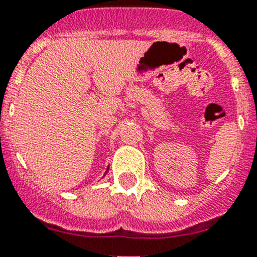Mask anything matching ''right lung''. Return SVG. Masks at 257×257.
Masks as SVG:
<instances>
[{
	"instance_id": "1",
	"label": "right lung",
	"mask_w": 257,
	"mask_h": 257,
	"mask_svg": "<svg viewBox=\"0 0 257 257\" xmlns=\"http://www.w3.org/2000/svg\"><path fill=\"white\" fill-rule=\"evenodd\" d=\"M108 169H109V168H108ZM108 169H107V172H108Z\"/></svg>"
}]
</instances>
